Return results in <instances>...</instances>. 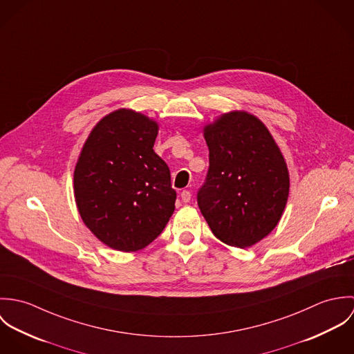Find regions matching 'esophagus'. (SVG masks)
Wrapping results in <instances>:
<instances>
[{
	"instance_id": "obj_1",
	"label": "esophagus",
	"mask_w": 354,
	"mask_h": 354,
	"mask_svg": "<svg viewBox=\"0 0 354 354\" xmlns=\"http://www.w3.org/2000/svg\"><path fill=\"white\" fill-rule=\"evenodd\" d=\"M180 196H181V201H183V202L188 203L191 201V196H192V195H191V192H189V191L184 189V191L181 192V195H180Z\"/></svg>"
}]
</instances>
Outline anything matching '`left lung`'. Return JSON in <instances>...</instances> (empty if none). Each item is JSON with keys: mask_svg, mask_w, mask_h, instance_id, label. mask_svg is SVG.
<instances>
[{"mask_svg": "<svg viewBox=\"0 0 354 354\" xmlns=\"http://www.w3.org/2000/svg\"><path fill=\"white\" fill-rule=\"evenodd\" d=\"M208 171L198 205L214 236L247 248L279 222L289 196L285 159L264 124L245 111L221 115L204 128Z\"/></svg>", "mask_w": 354, "mask_h": 354, "instance_id": "obj_1", "label": "left lung"}]
</instances>
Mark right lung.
Returning <instances> with one entry per match:
<instances>
[{"instance_id":"right-lung-1","label":"right lung","mask_w":354,"mask_h":354,"mask_svg":"<svg viewBox=\"0 0 354 354\" xmlns=\"http://www.w3.org/2000/svg\"><path fill=\"white\" fill-rule=\"evenodd\" d=\"M158 125L120 109L90 133L75 167V199L86 226L107 247L135 252L162 233L177 194L152 147Z\"/></svg>"}]
</instances>
